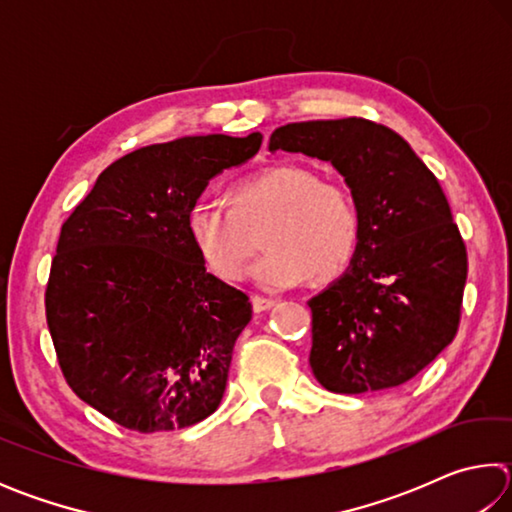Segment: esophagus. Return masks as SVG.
<instances>
[{
	"label": "esophagus",
	"mask_w": 512,
	"mask_h": 512,
	"mask_svg": "<svg viewBox=\"0 0 512 512\" xmlns=\"http://www.w3.org/2000/svg\"><path fill=\"white\" fill-rule=\"evenodd\" d=\"M250 302H253V309L257 311H266V309H271L273 305H275V300L273 298H266V296H259V293H255L253 298H250Z\"/></svg>",
	"instance_id": "obj_1"
}]
</instances>
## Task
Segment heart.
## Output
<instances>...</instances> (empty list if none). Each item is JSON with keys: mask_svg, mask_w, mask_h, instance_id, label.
Masks as SVG:
<instances>
[{"mask_svg": "<svg viewBox=\"0 0 512 512\" xmlns=\"http://www.w3.org/2000/svg\"><path fill=\"white\" fill-rule=\"evenodd\" d=\"M232 206L214 192L187 207V235L198 257L221 280L244 277L255 235L264 230L266 253L253 273L266 289H289L311 275L332 282L348 271L361 241V207L343 180L320 178L300 162H280L241 180Z\"/></svg>", "mask_w": 512, "mask_h": 512, "instance_id": "heart-1", "label": "heart"}]
</instances>
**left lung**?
Listing matches in <instances>:
<instances>
[{
  "instance_id": "8db88e82",
  "label": "left lung",
  "mask_w": 512,
  "mask_h": 512,
  "mask_svg": "<svg viewBox=\"0 0 512 512\" xmlns=\"http://www.w3.org/2000/svg\"><path fill=\"white\" fill-rule=\"evenodd\" d=\"M277 149L332 164L361 207L350 268L307 302L311 370L332 393L406 384L461 323L467 253L443 187L409 142L361 117L280 126Z\"/></svg>"
}]
</instances>
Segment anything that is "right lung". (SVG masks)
<instances>
[{
  "label": "right lung",
  "instance_id": "add662e5",
  "mask_svg": "<svg viewBox=\"0 0 512 512\" xmlns=\"http://www.w3.org/2000/svg\"><path fill=\"white\" fill-rule=\"evenodd\" d=\"M259 146V133L144 146L112 162L60 228L51 341L69 388L121 427L185 429L219 409L253 305L207 273L187 207Z\"/></svg>",
  "mask_w": 512,
  "mask_h": 512
}]
</instances>
